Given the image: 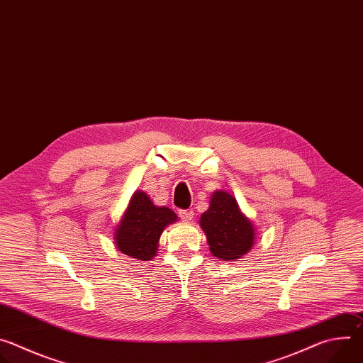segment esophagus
Here are the masks:
<instances>
[{
    "mask_svg": "<svg viewBox=\"0 0 363 363\" xmlns=\"http://www.w3.org/2000/svg\"><path fill=\"white\" fill-rule=\"evenodd\" d=\"M179 217L182 221H191L194 218V211H188V210H181L179 213Z\"/></svg>",
    "mask_w": 363,
    "mask_h": 363,
    "instance_id": "34e87169",
    "label": "esophagus"
}]
</instances>
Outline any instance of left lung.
I'll list each match as a JSON object with an SVG mask.
<instances>
[{"instance_id": "8db88e82", "label": "left lung", "mask_w": 363, "mask_h": 363, "mask_svg": "<svg viewBox=\"0 0 363 363\" xmlns=\"http://www.w3.org/2000/svg\"><path fill=\"white\" fill-rule=\"evenodd\" d=\"M211 252L221 260H235L254 244V228L240 211L235 198L224 191L213 194L210 208L201 216Z\"/></svg>"}]
</instances>
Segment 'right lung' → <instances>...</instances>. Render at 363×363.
<instances>
[{"instance_id":"obj_1","label":"right lung","mask_w":363,"mask_h":363,"mask_svg":"<svg viewBox=\"0 0 363 363\" xmlns=\"http://www.w3.org/2000/svg\"><path fill=\"white\" fill-rule=\"evenodd\" d=\"M174 221V211L167 206H155L145 192L138 191L116 228V247L123 254L146 262L157 252L164 228Z\"/></svg>"}]
</instances>
